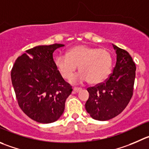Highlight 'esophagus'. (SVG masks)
Here are the masks:
<instances>
[{
	"label": "esophagus",
	"instance_id": "34e87169",
	"mask_svg": "<svg viewBox=\"0 0 149 149\" xmlns=\"http://www.w3.org/2000/svg\"><path fill=\"white\" fill-rule=\"evenodd\" d=\"M82 88H79V87H74L73 88V91L74 93H77V92H79L80 91H81Z\"/></svg>",
	"mask_w": 149,
	"mask_h": 149
}]
</instances>
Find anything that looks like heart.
Returning <instances> with one entry per match:
<instances>
[{
	"label": "heart",
	"mask_w": 149,
	"mask_h": 149,
	"mask_svg": "<svg viewBox=\"0 0 149 149\" xmlns=\"http://www.w3.org/2000/svg\"><path fill=\"white\" fill-rule=\"evenodd\" d=\"M113 63V56L108 50L84 45L73 47L67 55H59L56 58V67L65 80L72 79L79 66L81 72L72 79V82L88 80L93 85L108 78Z\"/></svg>",
	"instance_id": "heart-1"
}]
</instances>
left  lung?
Here are the masks:
<instances>
[{
  "instance_id": "left-lung-1",
  "label": "left lung",
  "mask_w": 149,
  "mask_h": 149,
  "mask_svg": "<svg viewBox=\"0 0 149 149\" xmlns=\"http://www.w3.org/2000/svg\"><path fill=\"white\" fill-rule=\"evenodd\" d=\"M113 46L117 55L113 73L104 83L87 88L89 98L85 104L86 111L98 121H107L120 114L133 95L135 63L127 51Z\"/></svg>"
}]
</instances>
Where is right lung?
<instances>
[{
    "mask_svg": "<svg viewBox=\"0 0 149 149\" xmlns=\"http://www.w3.org/2000/svg\"><path fill=\"white\" fill-rule=\"evenodd\" d=\"M64 45L54 44L27 49L15 61L11 77L21 110L39 123L57 121L72 91L56 67L52 53Z\"/></svg>",
    "mask_w": 149,
    "mask_h": 149,
    "instance_id": "obj_1",
    "label": "right lung"
}]
</instances>
